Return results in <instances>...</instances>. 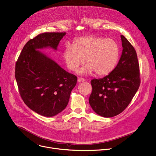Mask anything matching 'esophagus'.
<instances>
[{"label": "esophagus", "instance_id": "esophagus-1", "mask_svg": "<svg viewBox=\"0 0 156 156\" xmlns=\"http://www.w3.org/2000/svg\"><path fill=\"white\" fill-rule=\"evenodd\" d=\"M84 79H83V78H78V83H81V82H84Z\"/></svg>", "mask_w": 156, "mask_h": 156}]
</instances>
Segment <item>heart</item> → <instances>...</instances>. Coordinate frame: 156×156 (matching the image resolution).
I'll list each match as a JSON object with an SVG mask.
<instances>
[{
  "label": "heart",
  "mask_w": 156,
  "mask_h": 156,
  "mask_svg": "<svg viewBox=\"0 0 156 156\" xmlns=\"http://www.w3.org/2000/svg\"><path fill=\"white\" fill-rule=\"evenodd\" d=\"M119 57V48L111 38L89 35L77 38L72 45H67L63 51V59L67 68L78 73L87 75L96 72L99 76H106L114 70Z\"/></svg>",
  "instance_id": "heart-1"
}]
</instances>
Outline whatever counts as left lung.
Masks as SVG:
<instances>
[{
	"label": "left lung",
	"instance_id": "obj_1",
	"mask_svg": "<svg viewBox=\"0 0 156 156\" xmlns=\"http://www.w3.org/2000/svg\"><path fill=\"white\" fill-rule=\"evenodd\" d=\"M122 50L115 69L103 78L91 81L90 105L97 115L105 118L122 112L131 101L140 85L139 65L136 51L123 35Z\"/></svg>",
	"mask_w": 156,
	"mask_h": 156
}]
</instances>
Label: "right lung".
I'll use <instances>...</instances> for the list:
<instances>
[{
    "instance_id": "add662e5",
    "label": "right lung",
    "mask_w": 156,
    "mask_h": 156,
    "mask_svg": "<svg viewBox=\"0 0 156 156\" xmlns=\"http://www.w3.org/2000/svg\"><path fill=\"white\" fill-rule=\"evenodd\" d=\"M65 32H47L30 40L16 65V79L25 104L38 114L52 117L66 107L77 77L40 50H57Z\"/></svg>"
}]
</instances>
